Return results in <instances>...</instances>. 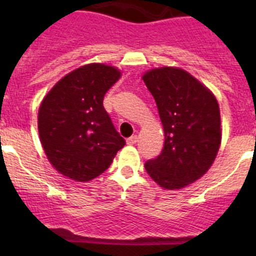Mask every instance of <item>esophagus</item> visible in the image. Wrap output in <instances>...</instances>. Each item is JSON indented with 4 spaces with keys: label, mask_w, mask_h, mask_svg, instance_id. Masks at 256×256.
Segmentation results:
<instances>
[{
    "label": "esophagus",
    "mask_w": 256,
    "mask_h": 256,
    "mask_svg": "<svg viewBox=\"0 0 256 256\" xmlns=\"http://www.w3.org/2000/svg\"><path fill=\"white\" fill-rule=\"evenodd\" d=\"M126 142H128V144H135L136 142H138V136L136 135L131 136V138H128V140H126Z\"/></svg>",
    "instance_id": "obj_1"
}]
</instances>
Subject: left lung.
I'll return each mask as SVG.
<instances>
[{
  "label": "left lung",
  "mask_w": 256,
  "mask_h": 256,
  "mask_svg": "<svg viewBox=\"0 0 256 256\" xmlns=\"http://www.w3.org/2000/svg\"><path fill=\"white\" fill-rule=\"evenodd\" d=\"M154 96L164 131V146L144 168L166 190H180L200 178L220 146V112L214 95L180 68L152 69L142 76Z\"/></svg>",
  "instance_id": "left-lung-1"
}]
</instances>
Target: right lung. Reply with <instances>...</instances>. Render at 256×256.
Returning <instances> with one entry per match:
<instances>
[{"mask_svg": "<svg viewBox=\"0 0 256 256\" xmlns=\"http://www.w3.org/2000/svg\"><path fill=\"white\" fill-rule=\"evenodd\" d=\"M120 78L105 64H88L59 80L38 112L40 142L49 162L64 176L86 182L112 164L126 141L116 131L102 100Z\"/></svg>", "mask_w": 256, "mask_h": 256, "instance_id": "add662e5", "label": "right lung"}]
</instances>
